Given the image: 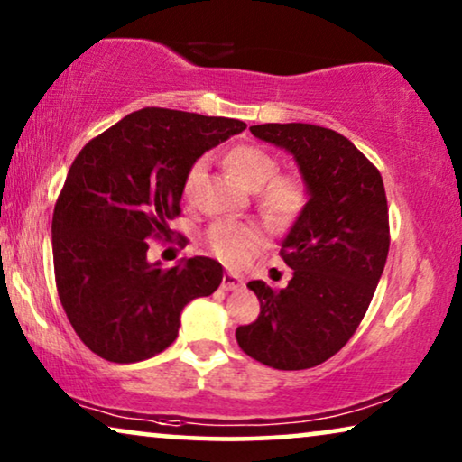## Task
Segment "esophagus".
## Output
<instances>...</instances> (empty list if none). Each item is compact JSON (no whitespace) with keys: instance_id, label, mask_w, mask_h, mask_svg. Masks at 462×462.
Returning <instances> with one entry per match:
<instances>
[{"instance_id":"34e87169","label":"esophagus","mask_w":462,"mask_h":462,"mask_svg":"<svg viewBox=\"0 0 462 462\" xmlns=\"http://www.w3.org/2000/svg\"><path fill=\"white\" fill-rule=\"evenodd\" d=\"M242 286H244V282L239 280L237 275H233V273L223 275V283H220V288L226 290V292H231V290H239Z\"/></svg>"}]
</instances>
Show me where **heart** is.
<instances>
[{
    "label": "heart",
    "instance_id": "1",
    "mask_svg": "<svg viewBox=\"0 0 462 462\" xmlns=\"http://www.w3.org/2000/svg\"><path fill=\"white\" fill-rule=\"evenodd\" d=\"M225 168L239 185L258 191V206L271 223H290L307 204V185L299 174H277L275 157L256 144H237L226 151ZM206 170V160L189 168L182 193L191 199ZM208 244L223 261L245 263L261 245V236L248 225L220 220L208 231Z\"/></svg>",
    "mask_w": 462,
    "mask_h": 462
}]
</instances>
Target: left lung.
Masks as SVG:
<instances>
[{
    "label": "left lung",
    "instance_id": "8db88e82",
    "mask_svg": "<svg viewBox=\"0 0 462 462\" xmlns=\"http://www.w3.org/2000/svg\"><path fill=\"white\" fill-rule=\"evenodd\" d=\"M250 132L292 155L307 204L282 242L292 280L282 290L248 283L261 315L236 338L271 368H313L343 349L368 311L389 254L387 195L381 172L338 132L313 124Z\"/></svg>",
    "mask_w": 462,
    "mask_h": 462
}]
</instances>
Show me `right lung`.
<instances>
[{
	"instance_id": "add662e5",
	"label": "right lung",
	"mask_w": 462,
	"mask_h": 462,
	"mask_svg": "<svg viewBox=\"0 0 462 462\" xmlns=\"http://www.w3.org/2000/svg\"><path fill=\"white\" fill-rule=\"evenodd\" d=\"M245 130L229 117L141 109L92 138L69 170L52 217L56 288L88 349L116 364L143 362L179 337L180 313L223 282V264L147 258L149 237L180 214L189 168Z\"/></svg>"
}]
</instances>
